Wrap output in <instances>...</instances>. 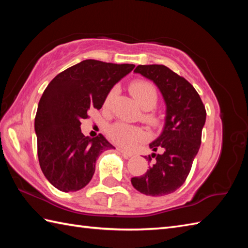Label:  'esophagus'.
Returning <instances> with one entry per match:
<instances>
[{
  "mask_svg": "<svg viewBox=\"0 0 248 248\" xmlns=\"http://www.w3.org/2000/svg\"><path fill=\"white\" fill-rule=\"evenodd\" d=\"M118 151L120 152V154H123V155H124V156H125V157H130V156H132V155H133L132 152L127 151V150H124V149H121V148H119V149H118Z\"/></svg>",
  "mask_w": 248,
  "mask_h": 248,
  "instance_id": "34e87169",
  "label": "esophagus"
}]
</instances>
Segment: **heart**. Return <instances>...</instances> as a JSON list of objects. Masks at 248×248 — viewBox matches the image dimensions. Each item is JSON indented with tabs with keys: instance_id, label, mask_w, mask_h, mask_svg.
I'll list each match as a JSON object with an SVG mask.
<instances>
[{
	"instance_id": "1",
	"label": "heart",
	"mask_w": 248,
	"mask_h": 248,
	"mask_svg": "<svg viewBox=\"0 0 248 248\" xmlns=\"http://www.w3.org/2000/svg\"><path fill=\"white\" fill-rule=\"evenodd\" d=\"M130 91L134 94L140 107L144 109L154 108L159 101V93L154 83L146 80H136L130 85ZM117 93V88L113 87L108 93L104 100V107L108 108ZM146 121L151 124H156L160 121L159 116L154 112H147L144 115ZM108 136L113 143L124 148H134L141 141L148 140L149 134L147 131L139 125L129 124L119 121L110 124L108 128Z\"/></svg>"
}]
</instances>
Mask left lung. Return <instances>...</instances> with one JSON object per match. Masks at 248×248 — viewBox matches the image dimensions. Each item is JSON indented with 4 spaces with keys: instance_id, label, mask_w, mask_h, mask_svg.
I'll return each instance as SVG.
<instances>
[{
    "instance_id": "obj_1",
    "label": "left lung",
    "mask_w": 248,
    "mask_h": 248,
    "mask_svg": "<svg viewBox=\"0 0 248 248\" xmlns=\"http://www.w3.org/2000/svg\"><path fill=\"white\" fill-rule=\"evenodd\" d=\"M134 72L159 87L166 103V119L162 134L149 145L160 152L146 156L151 163L149 170L143 176L133 177L131 182L145 195L163 196L186 182L202 144L207 112L192 84L168 67L139 65Z\"/></svg>"
}]
</instances>
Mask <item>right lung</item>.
<instances>
[{
  "instance_id": "add662e5",
  "label": "right lung",
  "mask_w": 248,
  "mask_h": 248,
  "mask_svg": "<svg viewBox=\"0 0 248 248\" xmlns=\"http://www.w3.org/2000/svg\"><path fill=\"white\" fill-rule=\"evenodd\" d=\"M134 67L85 60L59 73L45 89L35 117L37 154L44 175L60 191L86 186L98 156L114 148L102 134L84 135L81 121L89 109L102 108L108 93Z\"/></svg>"
}]
</instances>
